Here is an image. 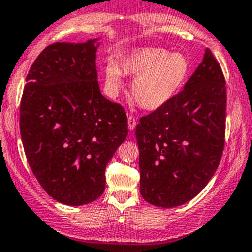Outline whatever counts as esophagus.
<instances>
[{
  "instance_id": "esophagus-1",
  "label": "esophagus",
  "mask_w": 252,
  "mask_h": 252,
  "mask_svg": "<svg viewBox=\"0 0 252 252\" xmlns=\"http://www.w3.org/2000/svg\"><path fill=\"white\" fill-rule=\"evenodd\" d=\"M135 126H137V119L135 117L131 114L128 115V128L129 130H134L135 129Z\"/></svg>"
}]
</instances>
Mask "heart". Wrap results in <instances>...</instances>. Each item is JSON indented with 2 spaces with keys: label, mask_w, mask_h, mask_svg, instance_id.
<instances>
[{
  "label": "heart",
  "mask_w": 252,
  "mask_h": 252,
  "mask_svg": "<svg viewBox=\"0 0 252 252\" xmlns=\"http://www.w3.org/2000/svg\"><path fill=\"white\" fill-rule=\"evenodd\" d=\"M123 73L135 77L133 95L145 109L155 110L168 104L187 82L190 62L180 52L161 47H140L121 58L119 64L104 67V84L108 94L117 97L123 88Z\"/></svg>",
  "instance_id": "obj_1"
}]
</instances>
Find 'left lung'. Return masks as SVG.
<instances>
[{
	"label": "left lung",
	"instance_id": "8db88e82",
	"mask_svg": "<svg viewBox=\"0 0 252 252\" xmlns=\"http://www.w3.org/2000/svg\"><path fill=\"white\" fill-rule=\"evenodd\" d=\"M226 84L210 49L184 88L164 107L140 118V194L155 206L191 200L213 178L222 157Z\"/></svg>",
	"mask_w": 252,
	"mask_h": 252
}]
</instances>
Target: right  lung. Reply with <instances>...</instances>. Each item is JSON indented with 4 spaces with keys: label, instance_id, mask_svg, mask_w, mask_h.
Here are the masks:
<instances>
[{
    "label": "right lung",
    "instance_id": "obj_1",
    "mask_svg": "<svg viewBox=\"0 0 252 252\" xmlns=\"http://www.w3.org/2000/svg\"><path fill=\"white\" fill-rule=\"evenodd\" d=\"M95 41L46 47L21 99L28 164L44 191L65 205H86L103 194L105 166L128 135L124 108L99 91Z\"/></svg>",
    "mask_w": 252,
    "mask_h": 252
}]
</instances>
